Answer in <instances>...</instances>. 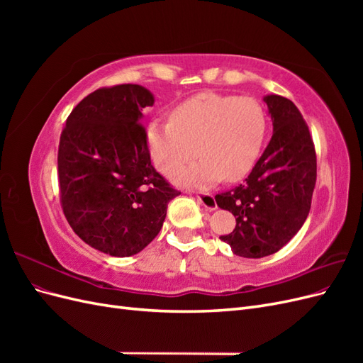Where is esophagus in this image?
I'll use <instances>...</instances> for the list:
<instances>
[{
    "label": "esophagus",
    "mask_w": 363,
    "mask_h": 363,
    "mask_svg": "<svg viewBox=\"0 0 363 363\" xmlns=\"http://www.w3.org/2000/svg\"><path fill=\"white\" fill-rule=\"evenodd\" d=\"M196 199H199V201L206 208H208V211H215V208H216V201H215L213 194H211V192H199V194H196Z\"/></svg>",
    "instance_id": "1"
}]
</instances>
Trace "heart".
I'll use <instances>...</instances> for the list:
<instances>
[{
    "instance_id": "heart-1",
    "label": "heart",
    "mask_w": 363,
    "mask_h": 363,
    "mask_svg": "<svg viewBox=\"0 0 363 363\" xmlns=\"http://www.w3.org/2000/svg\"><path fill=\"white\" fill-rule=\"evenodd\" d=\"M267 127L265 108L255 98L203 92L175 107L171 123H152L147 140L163 174H171L199 152L203 159L174 172L172 179L206 186L221 179H244L260 156Z\"/></svg>"
}]
</instances>
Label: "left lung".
I'll return each mask as SVG.
<instances>
[{
    "label": "left lung",
    "instance_id": "left-lung-1",
    "mask_svg": "<svg viewBox=\"0 0 363 363\" xmlns=\"http://www.w3.org/2000/svg\"><path fill=\"white\" fill-rule=\"evenodd\" d=\"M272 138L242 184L218 194L216 204L236 218L219 236L236 256L259 259L277 252L304 224L316 183L315 145L303 115L280 95H267Z\"/></svg>",
    "mask_w": 363,
    "mask_h": 363
}]
</instances>
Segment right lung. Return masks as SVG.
Listing matches in <instances>:
<instances>
[{"mask_svg": "<svg viewBox=\"0 0 363 363\" xmlns=\"http://www.w3.org/2000/svg\"><path fill=\"white\" fill-rule=\"evenodd\" d=\"M155 104L139 84L100 87L77 104L62 130L60 204L87 245L128 257L155 239L168 203L180 195L152 168L142 108Z\"/></svg>", "mask_w": 363, "mask_h": 363, "instance_id": "add662e5", "label": "right lung"}]
</instances>
